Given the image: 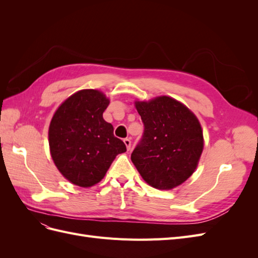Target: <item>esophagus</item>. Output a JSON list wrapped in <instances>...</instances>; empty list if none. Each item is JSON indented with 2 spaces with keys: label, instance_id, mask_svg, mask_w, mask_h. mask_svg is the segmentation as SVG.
I'll return each instance as SVG.
<instances>
[{
  "label": "esophagus",
  "instance_id": "34e87169",
  "mask_svg": "<svg viewBox=\"0 0 258 258\" xmlns=\"http://www.w3.org/2000/svg\"><path fill=\"white\" fill-rule=\"evenodd\" d=\"M123 143H124V145H126L127 150L130 151V148H131V141H130V139H128V138L123 139Z\"/></svg>",
  "mask_w": 258,
  "mask_h": 258
}]
</instances>
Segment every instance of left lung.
<instances>
[{
	"mask_svg": "<svg viewBox=\"0 0 258 258\" xmlns=\"http://www.w3.org/2000/svg\"><path fill=\"white\" fill-rule=\"evenodd\" d=\"M144 131L131 160L144 181L172 189L196 170L204 150L200 122L184 104L167 96L137 101Z\"/></svg>",
	"mask_w": 258,
	"mask_h": 258,
	"instance_id": "8db88e82",
	"label": "left lung"
}]
</instances>
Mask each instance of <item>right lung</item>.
Returning <instances> with one entry per match:
<instances>
[{
	"label": "right lung",
	"mask_w": 258,
	"mask_h": 258,
	"mask_svg": "<svg viewBox=\"0 0 258 258\" xmlns=\"http://www.w3.org/2000/svg\"><path fill=\"white\" fill-rule=\"evenodd\" d=\"M110 101L103 92L84 89L62 103L50 121L48 139L54 165L70 182L90 187L99 183L126 145L103 119Z\"/></svg>",
	"instance_id": "right-lung-1"
}]
</instances>
